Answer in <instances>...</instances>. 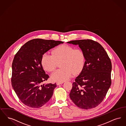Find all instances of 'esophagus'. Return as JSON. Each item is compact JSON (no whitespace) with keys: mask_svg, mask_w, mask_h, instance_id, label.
Instances as JSON below:
<instances>
[{"mask_svg":"<svg viewBox=\"0 0 126 126\" xmlns=\"http://www.w3.org/2000/svg\"><path fill=\"white\" fill-rule=\"evenodd\" d=\"M57 85H60V84H63V82L62 83H60V82H57Z\"/></svg>","mask_w":126,"mask_h":126,"instance_id":"34e87169","label":"esophagus"}]
</instances>
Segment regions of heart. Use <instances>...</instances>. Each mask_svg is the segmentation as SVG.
<instances>
[{"mask_svg": "<svg viewBox=\"0 0 126 126\" xmlns=\"http://www.w3.org/2000/svg\"><path fill=\"white\" fill-rule=\"evenodd\" d=\"M62 61L60 67L51 75V79L54 82L62 83L77 74L84 68L85 57L84 51L80 48L75 49L67 45H62L54 48L52 55L45 53L42 55L41 63L43 68L48 72L55 68L57 62Z\"/></svg>", "mask_w": 126, "mask_h": 126, "instance_id": "1", "label": "heart"}]
</instances>
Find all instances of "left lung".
<instances>
[{
  "label": "left lung",
  "mask_w": 126,
  "mask_h": 126,
  "mask_svg": "<svg viewBox=\"0 0 126 126\" xmlns=\"http://www.w3.org/2000/svg\"><path fill=\"white\" fill-rule=\"evenodd\" d=\"M67 43L78 45L85 57L84 68L73 83L70 99L79 108H95L103 100L111 84L110 60L102 45L93 40Z\"/></svg>",
  "instance_id": "1"
}]
</instances>
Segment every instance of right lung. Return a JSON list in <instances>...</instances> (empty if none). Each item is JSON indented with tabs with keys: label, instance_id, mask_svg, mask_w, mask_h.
<instances>
[{
	"label": "right lung",
	"instance_id": "right-lung-1",
	"mask_svg": "<svg viewBox=\"0 0 126 126\" xmlns=\"http://www.w3.org/2000/svg\"><path fill=\"white\" fill-rule=\"evenodd\" d=\"M63 42L33 39L25 43L15 55L12 63V87L25 105L40 108L52 96L56 84H42L49 76L43 69L41 60L48 50Z\"/></svg>",
	"mask_w": 126,
	"mask_h": 126
}]
</instances>
